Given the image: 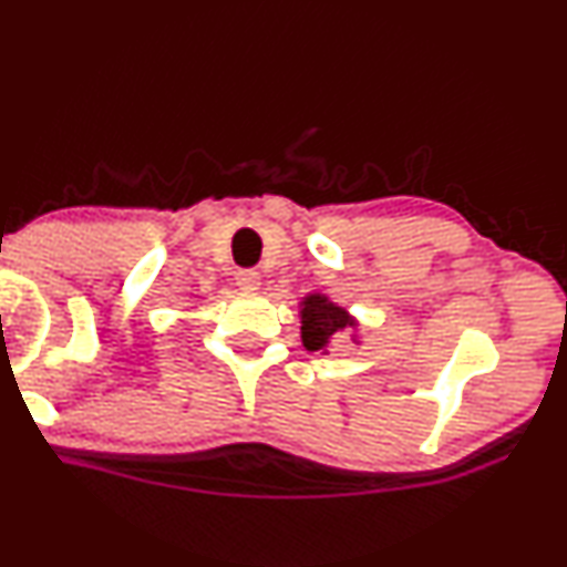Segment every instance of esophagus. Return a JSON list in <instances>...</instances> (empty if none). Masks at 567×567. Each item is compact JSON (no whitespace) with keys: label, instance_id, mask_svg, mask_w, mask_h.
Listing matches in <instances>:
<instances>
[{"label":"esophagus","instance_id":"1","mask_svg":"<svg viewBox=\"0 0 567 567\" xmlns=\"http://www.w3.org/2000/svg\"><path fill=\"white\" fill-rule=\"evenodd\" d=\"M237 285L243 290H258V288H261V275H258V271H252V269L237 271Z\"/></svg>","mask_w":567,"mask_h":567}]
</instances>
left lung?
Masks as SVG:
<instances>
[{
  "instance_id": "left-lung-1",
  "label": "left lung",
  "mask_w": 567,
  "mask_h": 567,
  "mask_svg": "<svg viewBox=\"0 0 567 567\" xmlns=\"http://www.w3.org/2000/svg\"><path fill=\"white\" fill-rule=\"evenodd\" d=\"M354 328V320L347 309L328 301L324 296H306L301 303V338L303 347L309 351L328 349L330 341L341 330Z\"/></svg>"
}]
</instances>
